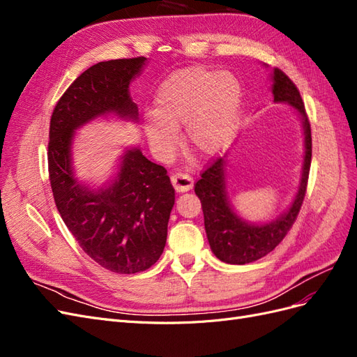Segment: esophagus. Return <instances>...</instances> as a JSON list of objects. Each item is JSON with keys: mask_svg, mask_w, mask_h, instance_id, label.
<instances>
[{"mask_svg": "<svg viewBox=\"0 0 357 357\" xmlns=\"http://www.w3.org/2000/svg\"><path fill=\"white\" fill-rule=\"evenodd\" d=\"M171 183L174 186L176 192H188L193 186V180L189 174H185V172H174L171 176Z\"/></svg>", "mask_w": 357, "mask_h": 357, "instance_id": "esophagus-1", "label": "esophagus"}]
</instances>
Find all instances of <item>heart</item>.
Wrapping results in <instances>:
<instances>
[{
	"label": "heart",
	"instance_id": "b5f03b06",
	"mask_svg": "<svg viewBox=\"0 0 357 357\" xmlns=\"http://www.w3.org/2000/svg\"><path fill=\"white\" fill-rule=\"evenodd\" d=\"M241 84L232 74L207 67L180 70L159 86L155 113L144 121L149 144L168 156L185 125L186 143L201 156H214L228 147L238 123Z\"/></svg>",
	"mask_w": 357,
	"mask_h": 357
}]
</instances>
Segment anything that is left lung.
I'll return each instance as SVG.
<instances>
[{"mask_svg": "<svg viewBox=\"0 0 357 357\" xmlns=\"http://www.w3.org/2000/svg\"><path fill=\"white\" fill-rule=\"evenodd\" d=\"M273 95L275 102H287L294 107L304 125L305 156L302 177L289 210L275 220L264 225L248 223L236 215L226 192V156L215 158L195 185V193L202 204L204 225L210 247L215 257L226 264H250L273 252L295 223L305 198L311 165V128L305 105L295 83L278 68H274L273 73Z\"/></svg>", "mask_w": 357, "mask_h": 357, "instance_id": "obj_1", "label": "left lung"}]
</instances>
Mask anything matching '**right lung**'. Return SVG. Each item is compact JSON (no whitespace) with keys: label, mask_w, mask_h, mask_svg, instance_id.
<instances>
[{"label":"right lung","mask_w":357,"mask_h":357,"mask_svg":"<svg viewBox=\"0 0 357 357\" xmlns=\"http://www.w3.org/2000/svg\"><path fill=\"white\" fill-rule=\"evenodd\" d=\"M144 63V56L95 63L70 84L50 117L47 162L56 208L83 252L117 274L146 271L160 257L174 188L167 169L134 147L109 186L91 189L74 177L71 144L75 129L98 116L137 121L129 83Z\"/></svg>","instance_id":"right-lung-1"}]
</instances>
